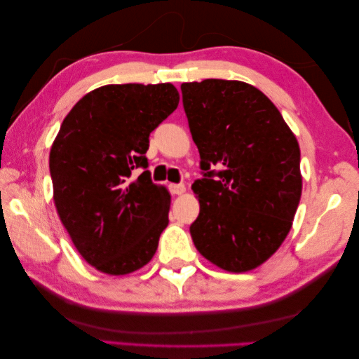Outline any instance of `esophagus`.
Returning a JSON list of instances; mask_svg holds the SVG:
<instances>
[{"mask_svg":"<svg viewBox=\"0 0 359 359\" xmlns=\"http://www.w3.org/2000/svg\"><path fill=\"white\" fill-rule=\"evenodd\" d=\"M170 189H171V193H172L174 196H180V194H184V193L187 191L185 185H182V184H171V185H170Z\"/></svg>","mask_w":359,"mask_h":359,"instance_id":"1","label":"esophagus"}]
</instances>
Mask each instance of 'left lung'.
Masks as SVG:
<instances>
[{
	"label": "left lung",
	"mask_w": 359,
	"mask_h": 359,
	"mask_svg": "<svg viewBox=\"0 0 359 359\" xmlns=\"http://www.w3.org/2000/svg\"><path fill=\"white\" fill-rule=\"evenodd\" d=\"M180 88L205 171L193 184L201 205L189 226L194 245L225 271L255 270L293 225L302 193L299 143L270 98L245 81Z\"/></svg>",
	"instance_id": "obj_1"
}]
</instances>
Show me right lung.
Segmentation results:
<instances>
[{
    "mask_svg": "<svg viewBox=\"0 0 359 359\" xmlns=\"http://www.w3.org/2000/svg\"><path fill=\"white\" fill-rule=\"evenodd\" d=\"M171 83L106 85L74 104L52 143L53 203L81 257L121 276L147 265L168 225L171 194L152 184L149 134L172 114Z\"/></svg>",
    "mask_w": 359,
    "mask_h": 359,
    "instance_id": "1",
    "label": "right lung"
}]
</instances>
